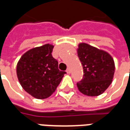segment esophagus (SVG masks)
<instances>
[{
	"instance_id": "esophagus-1",
	"label": "esophagus",
	"mask_w": 130,
	"mask_h": 130,
	"mask_svg": "<svg viewBox=\"0 0 130 130\" xmlns=\"http://www.w3.org/2000/svg\"><path fill=\"white\" fill-rule=\"evenodd\" d=\"M66 72H67V73L68 74H70L71 72L70 69V68H68V69H67V70H66Z\"/></svg>"
}]
</instances>
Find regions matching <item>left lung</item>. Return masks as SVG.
<instances>
[{"instance_id":"8db88e82","label":"left lung","mask_w":130,"mask_h":130,"mask_svg":"<svg viewBox=\"0 0 130 130\" xmlns=\"http://www.w3.org/2000/svg\"><path fill=\"white\" fill-rule=\"evenodd\" d=\"M77 54L84 69V76L76 83L79 90L88 96H98L111 84L114 61L106 51L86 43L79 44Z\"/></svg>"}]
</instances>
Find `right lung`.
<instances>
[{
	"label": "right lung",
	"mask_w": 130,
	"mask_h": 130,
	"mask_svg": "<svg viewBox=\"0 0 130 130\" xmlns=\"http://www.w3.org/2000/svg\"><path fill=\"white\" fill-rule=\"evenodd\" d=\"M54 46L46 44L26 52L17 65V74L22 88L37 99L51 96L61 82L64 71L52 56Z\"/></svg>",
	"instance_id": "right-lung-1"
}]
</instances>
